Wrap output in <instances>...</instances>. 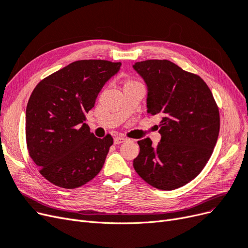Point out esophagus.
Here are the masks:
<instances>
[{"label":"esophagus","mask_w":248,"mask_h":248,"mask_svg":"<svg viewBox=\"0 0 248 248\" xmlns=\"http://www.w3.org/2000/svg\"><path fill=\"white\" fill-rule=\"evenodd\" d=\"M125 141H127L126 138L122 137V136H118V137L114 138V144H121V143H124Z\"/></svg>","instance_id":"esophagus-1"}]
</instances>
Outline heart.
<instances>
[{
  "label": "heart",
  "instance_id": "b5f03b06",
  "mask_svg": "<svg viewBox=\"0 0 248 248\" xmlns=\"http://www.w3.org/2000/svg\"><path fill=\"white\" fill-rule=\"evenodd\" d=\"M136 83H139V82H137V81H129V82H126V83H125V85H129V84H136Z\"/></svg>",
  "mask_w": 248,
  "mask_h": 248
}]
</instances>
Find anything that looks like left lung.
I'll list each match as a JSON object with an SVG mask.
<instances>
[{
  "label": "left lung",
  "mask_w": 248,
  "mask_h": 248,
  "mask_svg": "<svg viewBox=\"0 0 248 248\" xmlns=\"http://www.w3.org/2000/svg\"><path fill=\"white\" fill-rule=\"evenodd\" d=\"M147 85V112L162 116V139L138 141L133 166L139 176L158 189L186 186L204 169L218 138L217 104L203 79L167 60L136 62Z\"/></svg>",
  "instance_id": "left-lung-1"
}]
</instances>
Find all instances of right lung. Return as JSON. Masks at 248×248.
<instances>
[{
    "instance_id": "right-lung-1",
    "label": "right lung",
    "mask_w": 248,
    "mask_h": 248,
    "mask_svg": "<svg viewBox=\"0 0 248 248\" xmlns=\"http://www.w3.org/2000/svg\"><path fill=\"white\" fill-rule=\"evenodd\" d=\"M122 62L81 60L42 79L26 111L29 155L52 185L76 188L94 178L105 163L113 138L94 137L86 113Z\"/></svg>"
}]
</instances>
